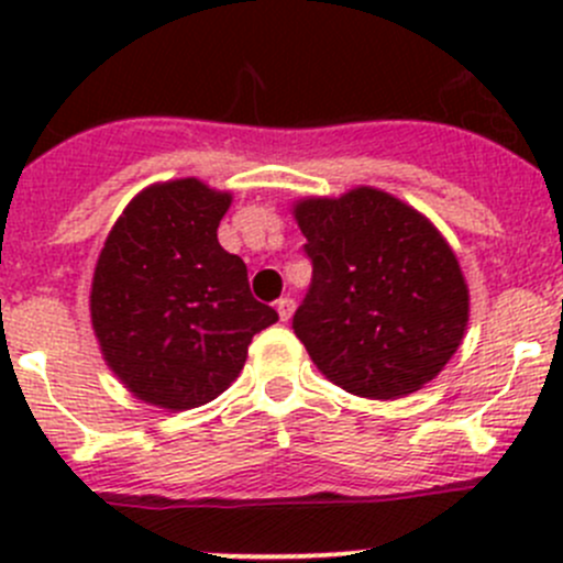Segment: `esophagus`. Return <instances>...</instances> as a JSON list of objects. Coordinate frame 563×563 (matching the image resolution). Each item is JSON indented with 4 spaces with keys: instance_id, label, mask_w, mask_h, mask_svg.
Masks as SVG:
<instances>
[{
    "instance_id": "esophagus-1",
    "label": "esophagus",
    "mask_w": 563,
    "mask_h": 563,
    "mask_svg": "<svg viewBox=\"0 0 563 563\" xmlns=\"http://www.w3.org/2000/svg\"><path fill=\"white\" fill-rule=\"evenodd\" d=\"M291 313H294V299L291 297L277 299V316H280V321H288Z\"/></svg>"
}]
</instances>
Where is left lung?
Here are the masks:
<instances>
[{"label": "left lung", "mask_w": 563, "mask_h": 563, "mask_svg": "<svg viewBox=\"0 0 563 563\" xmlns=\"http://www.w3.org/2000/svg\"><path fill=\"white\" fill-rule=\"evenodd\" d=\"M313 277L294 332L318 371L351 395H411L455 354L468 288L444 236L373 187L297 203Z\"/></svg>", "instance_id": "1"}]
</instances>
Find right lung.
<instances>
[{"instance_id":"add662e5","label":"right lung","mask_w":563,"mask_h":563,"mask_svg":"<svg viewBox=\"0 0 563 563\" xmlns=\"http://www.w3.org/2000/svg\"><path fill=\"white\" fill-rule=\"evenodd\" d=\"M229 192L176 179L128 203L92 280V327L111 371L141 400L185 411L240 376L253 334L277 321L247 266L220 247Z\"/></svg>"}]
</instances>
